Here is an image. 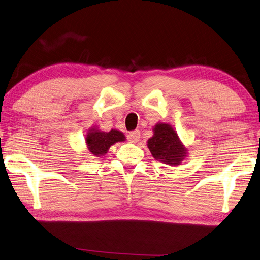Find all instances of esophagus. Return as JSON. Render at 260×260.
I'll return each mask as SVG.
<instances>
[{
    "instance_id": "1",
    "label": "esophagus",
    "mask_w": 260,
    "mask_h": 260,
    "mask_svg": "<svg viewBox=\"0 0 260 260\" xmlns=\"http://www.w3.org/2000/svg\"><path fill=\"white\" fill-rule=\"evenodd\" d=\"M140 137H141V132L140 131L129 132L128 135H127V139H128L131 143H136V142H139Z\"/></svg>"
}]
</instances>
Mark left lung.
I'll return each instance as SVG.
<instances>
[{
    "label": "left lung",
    "mask_w": 260,
    "mask_h": 260,
    "mask_svg": "<svg viewBox=\"0 0 260 260\" xmlns=\"http://www.w3.org/2000/svg\"><path fill=\"white\" fill-rule=\"evenodd\" d=\"M147 147L154 159L174 166L181 164L187 152L174 128L168 124L155 125L154 135L147 141Z\"/></svg>",
    "instance_id": "obj_1"
}]
</instances>
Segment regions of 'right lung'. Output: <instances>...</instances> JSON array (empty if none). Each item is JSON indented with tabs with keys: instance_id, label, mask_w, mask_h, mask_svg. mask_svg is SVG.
<instances>
[{
	"instance_id": "add662e5",
	"label": "right lung",
	"mask_w": 260,
	"mask_h": 260,
	"mask_svg": "<svg viewBox=\"0 0 260 260\" xmlns=\"http://www.w3.org/2000/svg\"><path fill=\"white\" fill-rule=\"evenodd\" d=\"M124 140V134L116 129H111L108 133H106V132H100L93 128L85 136L88 149L94 156L106 154L111 145L115 144L116 142H121Z\"/></svg>"
}]
</instances>
